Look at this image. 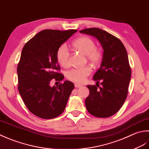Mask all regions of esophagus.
<instances>
[{
    "label": "esophagus",
    "mask_w": 149,
    "mask_h": 149,
    "mask_svg": "<svg viewBox=\"0 0 149 149\" xmlns=\"http://www.w3.org/2000/svg\"><path fill=\"white\" fill-rule=\"evenodd\" d=\"M81 86H82V85L81 84H74V87H81Z\"/></svg>",
    "instance_id": "obj_1"
}]
</instances>
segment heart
I'll list each match as a JSON object with an SVG mask.
<instances>
[{
  "label": "heart",
  "mask_w": 149,
  "mask_h": 149,
  "mask_svg": "<svg viewBox=\"0 0 149 149\" xmlns=\"http://www.w3.org/2000/svg\"><path fill=\"white\" fill-rule=\"evenodd\" d=\"M74 49L87 56V58L93 64H98L102 60L101 51L96 48L95 42L87 36H81L72 43ZM57 60L60 65L67 68L70 64V53L67 45H62L57 51ZM91 68L89 66L72 68L67 72V77L77 83H82L91 73Z\"/></svg>",
  "instance_id": "b5f03b06"
}]
</instances>
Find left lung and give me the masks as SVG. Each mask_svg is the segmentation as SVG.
Wrapping results in <instances>:
<instances>
[{
    "label": "left lung",
    "instance_id": "8db88e82",
    "mask_svg": "<svg viewBox=\"0 0 149 149\" xmlns=\"http://www.w3.org/2000/svg\"><path fill=\"white\" fill-rule=\"evenodd\" d=\"M80 33L98 40L104 50L100 68L93 76L96 85L89 90L85 104L88 112L98 118H107L122 107L128 94L131 70L125 46L119 38L99 28H87Z\"/></svg>",
    "mask_w": 149,
    "mask_h": 149
}]
</instances>
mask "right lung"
<instances>
[{
  "instance_id": "right-lung-1",
  "label": "right lung",
  "mask_w": 149,
  "mask_h": 149,
  "mask_svg": "<svg viewBox=\"0 0 149 149\" xmlns=\"http://www.w3.org/2000/svg\"><path fill=\"white\" fill-rule=\"evenodd\" d=\"M77 31L45 29L38 33L24 45L17 67L18 89L24 104L35 116L52 119L65 110L74 86L66 80L58 86H50L53 79L64 77L56 71L57 51L62 44Z\"/></svg>"
}]
</instances>
